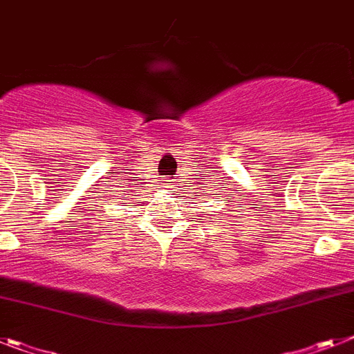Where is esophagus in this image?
<instances>
[{"label": "esophagus", "instance_id": "1", "mask_svg": "<svg viewBox=\"0 0 354 354\" xmlns=\"http://www.w3.org/2000/svg\"><path fill=\"white\" fill-rule=\"evenodd\" d=\"M165 187H171V183H165Z\"/></svg>", "mask_w": 354, "mask_h": 354}]
</instances>
